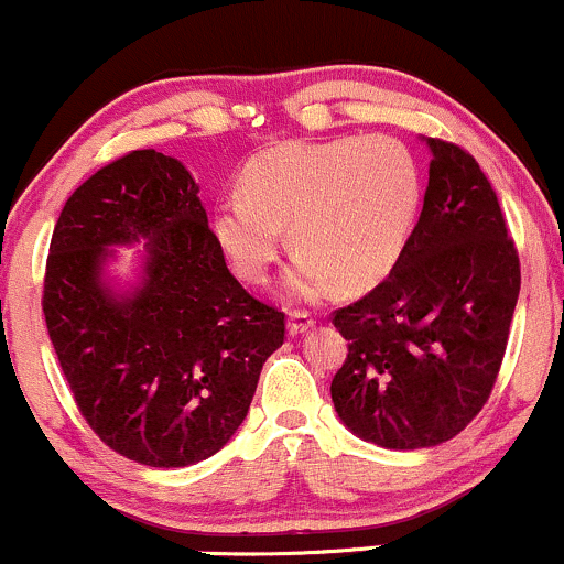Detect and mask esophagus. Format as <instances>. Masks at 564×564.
Segmentation results:
<instances>
[{
	"mask_svg": "<svg viewBox=\"0 0 564 564\" xmlns=\"http://www.w3.org/2000/svg\"><path fill=\"white\" fill-rule=\"evenodd\" d=\"M314 328V317L308 312H290L288 333L290 336H304L306 330Z\"/></svg>",
	"mask_w": 564,
	"mask_h": 564,
	"instance_id": "esophagus-1",
	"label": "esophagus"
}]
</instances>
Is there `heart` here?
Listing matches in <instances>:
<instances>
[{
	"label": "heart",
	"instance_id": "1",
	"mask_svg": "<svg viewBox=\"0 0 564 564\" xmlns=\"http://www.w3.org/2000/svg\"><path fill=\"white\" fill-rule=\"evenodd\" d=\"M422 204V172L395 137L347 134L280 142L241 172V193L215 209L217 241L234 271L263 282L284 247L295 250L288 293L319 301L333 288L362 293L403 258Z\"/></svg>",
	"mask_w": 564,
	"mask_h": 564
}]
</instances>
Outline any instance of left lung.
Instances as JSON below:
<instances>
[{"instance_id": "1", "label": "left lung", "mask_w": 564, "mask_h": 564, "mask_svg": "<svg viewBox=\"0 0 564 564\" xmlns=\"http://www.w3.org/2000/svg\"><path fill=\"white\" fill-rule=\"evenodd\" d=\"M403 258L333 325L349 355L330 381L338 420L384 449L454 438L487 403L517 308L519 256L474 155L441 139Z\"/></svg>"}]
</instances>
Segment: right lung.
Returning <instances> with one entry per match:
<instances>
[{
	"label": "right lung",
	"mask_w": 564,
	"mask_h": 564,
	"mask_svg": "<svg viewBox=\"0 0 564 564\" xmlns=\"http://www.w3.org/2000/svg\"><path fill=\"white\" fill-rule=\"evenodd\" d=\"M142 246L134 283L115 246ZM47 336L77 409L110 449L150 468L220 452L245 422L284 314L228 271L183 161L134 150L86 180L51 239Z\"/></svg>",
	"instance_id": "obj_1"
}]
</instances>
